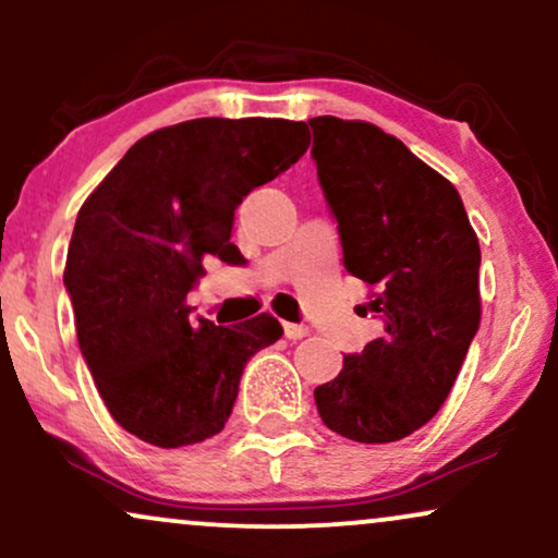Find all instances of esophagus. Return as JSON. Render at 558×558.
I'll return each mask as SVG.
<instances>
[{
  "instance_id": "esophagus-1",
  "label": "esophagus",
  "mask_w": 558,
  "mask_h": 558,
  "mask_svg": "<svg viewBox=\"0 0 558 558\" xmlns=\"http://www.w3.org/2000/svg\"><path fill=\"white\" fill-rule=\"evenodd\" d=\"M283 330H286L288 341H299V338L310 336V328H306V325H296V323H283Z\"/></svg>"
}]
</instances>
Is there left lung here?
Returning <instances> with one entry per match:
<instances>
[{
  "label": "left lung",
  "instance_id": "left-lung-1",
  "mask_svg": "<svg viewBox=\"0 0 558 558\" xmlns=\"http://www.w3.org/2000/svg\"><path fill=\"white\" fill-rule=\"evenodd\" d=\"M343 265L373 288L383 336L315 388L332 433L393 444L430 422L480 328V243L451 181L364 120H310Z\"/></svg>",
  "mask_w": 558,
  "mask_h": 558
}]
</instances>
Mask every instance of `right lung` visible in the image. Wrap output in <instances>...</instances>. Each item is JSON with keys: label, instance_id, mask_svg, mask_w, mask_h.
<instances>
[{"label": "right lung", "instance_id": "obj_1", "mask_svg": "<svg viewBox=\"0 0 558 558\" xmlns=\"http://www.w3.org/2000/svg\"><path fill=\"white\" fill-rule=\"evenodd\" d=\"M310 149L306 123L198 118L138 138L83 202L65 288L81 354L123 430L159 448L226 427L241 373L283 336L272 315L189 319L185 296L215 254L235 262V207Z\"/></svg>", "mask_w": 558, "mask_h": 558}]
</instances>
